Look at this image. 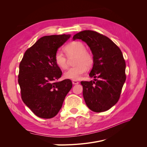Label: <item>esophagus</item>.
Wrapping results in <instances>:
<instances>
[{
    "label": "esophagus",
    "mask_w": 147,
    "mask_h": 147,
    "mask_svg": "<svg viewBox=\"0 0 147 147\" xmlns=\"http://www.w3.org/2000/svg\"><path fill=\"white\" fill-rule=\"evenodd\" d=\"M72 83L74 84H78L79 83V82L77 81V80H72Z\"/></svg>",
    "instance_id": "esophagus-1"
}]
</instances>
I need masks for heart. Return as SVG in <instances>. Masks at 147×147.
Masks as SVG:
<instances>
[{
	"instance_id": "obj_1",
	"label": "heart",
	"mask_w": 147,
	"mask_h": 147,
	"mask_svg": "<svg viewBox=\"0 0 147 147\" xmlns=\"http://www.w3.org/2000/svg\"><path fill=\"white\" fill-rule=\"evenodd\" d=\"M64 51L69 57L76 56L75 59V67L69 68L64 73V78L77 80L81 78L86 72L87 68L92 66L94 59L91 53L86 50L84 44L78 40L69 43L64 47ZM55 63L57 67L62 69H65L68 66V59L60 51H57L54 56Z\"/></svg>"
}]
</instances>
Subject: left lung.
<instances>
[{
  "label": "left lung",
  "instance_id": "left-lung-1",
  "mask_svg": "<svg viewBox=\"0 0 147 147\" xmlns=\"http://www.w3.org/2000/svg\"><path fill=\"white\" fill-rule=\"evenodd\" d=\"M73 38L85 42L94 59L90 76L94 77L95 82H81L86 104L94 112L108 110L117 103L126 81V63L123 53L112 40L96 31H81Z\"/></svg>",
  "mask_w": 147,
  "mask_h": 147
}]
</instances>
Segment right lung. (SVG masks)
<instances>
[{
    "mask_svg": "<svg viewBox=\"0 0 147 147\" xmlns=\"http://www.w3.org/2000/svg\"><path fill=\"white\" fill-rule=\"evenodd\" d=\"M69 38L65 34L42 37L26 51L20 62L21 99L38 117H55L72 87L69 79L57 82L62 71L54 61L57 49Z\"/></svg>",
    "mask_w": 147,
    "mask_h": 147,
    "instance_id": "right-lung-1",
    "label": "right lung"
}]
</instances>
